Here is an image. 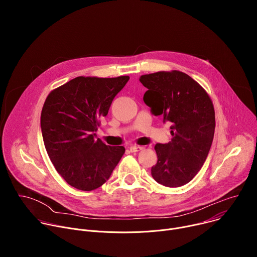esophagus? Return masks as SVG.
Listing matches in <instances>:
<instances>
[{
  "label": "esophagus",
  "mask_w": 257,
  "mask_h": 257,
  "mask_svg": "<svg viewBox=\"0 0 257 257\" xmlns=\"http://www.w3.org/2000/svg\"><path fill=\"white\" fill-rule=\"evenodd\" d=\"M142 150L141 146H138V145H132L130 148V152L131 153H137V152H140Z\"/></svg>",
  "instance_id": "obj_1"
}]
</instances>
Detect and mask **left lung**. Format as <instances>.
Here are the masks:
<instances>
[{"instance_id": "1", "label": "left lung", "mask_w": 257, "mask_h": 257, "mask_svg": "<svg viewBox=\"0 0 257 257\" xmlns=\"http://www.w3.org/2000/svg\"><path fill=\"white\" fill-rule=\"evenodd\" d=\"M139 81L149 90L144 102L156 116L171 122L169 143H158V163L152 176L167 187L187 184L203 166L213 139V103L205 89L181 71H160L141 75Z\"/></svg>"}]
</instances>
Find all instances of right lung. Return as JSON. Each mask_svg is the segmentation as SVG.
I'll list each match as a JSON object with an SVG mask.
<instances>
[{
	"mask_svg": "<svg viewBox=\"0 0 257 257\" xmlns=\"http://www.w3.org/2000/svg\"><path fill=\"white\" fill-rule=\"evenodd\" d=\"M128 80L79 76L47 96L41 115L44 143L55 169L72 187H100L124 155V146L106 145L94 132Z\"/></svg>",
	"mask_w": 257,
	"mask_h": 257,
	"instance_id": "obj_1",
	"label": "right lung"
}]
</instances>
